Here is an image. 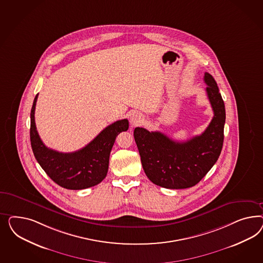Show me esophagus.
<instances>
[{
  "mask_svg": "<svg viewBox=\"0 0 263 263\" xmlns=\"http://www.w3.org/2000/svg\"><path fill=\"white\" fill-rule=\"evenodd\" d=\"M143 121V117L140 112H133L130 116V123L132 126H137L139 124H141Z\"/></svg>",
  "mask_w": 263,
  "mask_h": 263,
  "instance_id": "esophagus-1",
  "label": "esophagus"
}]
</instances>
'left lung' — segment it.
<instances>
[{
  "label": "left lung",
  "instance_id": "obj_1",
  "mask_svg": "<svg viewBox=\"0 0 263 263\" xmlns=\"http://www.w3.org/2000/svg\"><path fill=\"white\" fill-rule=\"evenodd\" d=\"M206 93L214 112L204 132L186 142H175L159 131L136 127L134 138L143 171L149 180L167 189L195 186L219 158L223 143L224 103L214 78L205 72Z\"/></svg>",
  "mask_w": 263,
  "mask_h": 263
}]
</instances>
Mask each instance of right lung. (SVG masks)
Here are the masks:
<instances>
[{
  "label": "right lung",
  "instance_id": "obj_1",
  "mask_svg": "<svg viewBox=\"0 0 263 263\" xmlns=\"http://www.w3.org/2000/svg\"><path fill=\"white\" fill-rule=\"evenodd\" d=\"M34 97L31 110V144L34 157L48 176L58 185L70 190H82L96 186L106 177L111 147L117 136L127 131V120H120L103 129L85 147L77 152L63 153L47 147L37 133Z\"/></svg>",
  "mask_w": 263,
  "mask_h": 263
}]
</instances>
